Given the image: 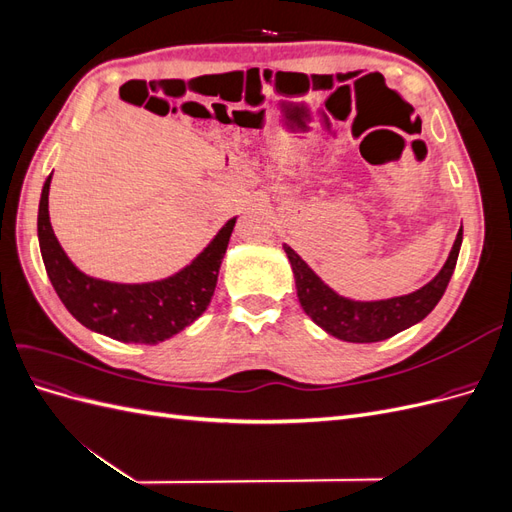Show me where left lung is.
<instances>
[{
    "mask_svg": "<svg viewBox=\"0 0 512 512\" xmlns=\"http://www.w3.org/2000/svg\"><path fill=\"white\" fill-rule=\"evenodd\" d=\"M461 241L463 228H459L457 232L453 250L448 254L444 267L429 284L410 294H404V297L382 301L346 299L324 284L290 245H284V252L290 260L294 284H297V297L303 312L320 329L337 339H344V342L352 344H371L389 339L399 331L412 327V324L421 322L438 305L455 271Z\"/></svg>",
    "mask_w": 512,
    "mask_h": 512,
    "instance_id": "8db88e82",
    "label": "left lung"
}]
</instances>
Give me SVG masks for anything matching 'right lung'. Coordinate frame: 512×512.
Here are the masks:
<instances>
[{"label": "right lung", "mask_w": 512, "mask_h": 512, "mask_svg": "<svg viewBox=\"0 0 512 512\" xmlns=\"http://www.w3.org/2000/svg\"><path fill=\"white\" fill-rule=\"evenodd\" d=\"M51 177L53 173L44 181L38 207L40 252L57 297L83 327L123 344L156 346L203 316L218 284L237 218L228 220L188 267L166 280L147 284L104 282L76 269L61 250L49 220Z\"/></svg>", "instance_id": "add662e5"}]
</instances>
